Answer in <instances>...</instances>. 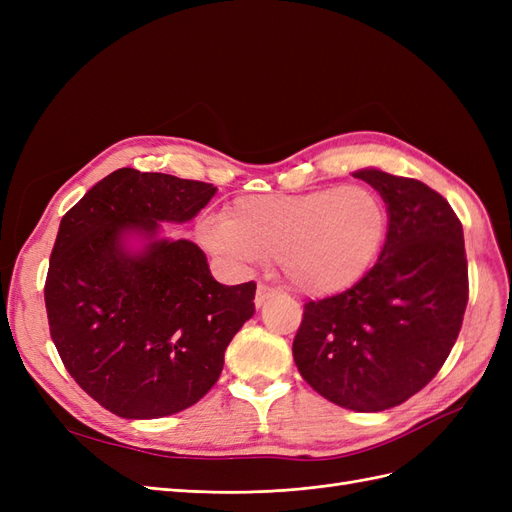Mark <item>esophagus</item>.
Masks as SVG:
<instances>
[{"label":"esophagus","mask_w":512,"mask_h":512,"mask_svg":"<svg viewBox=\"0 0 512 512\" xmlns=\"http://www.w3.org/2000/svg\"><path fill=\"white\" fill-rule=\"evenodd\" d=\"M275 290L271 288V286H267V284H258V288H256V299H254V303H256V307H262L265 305L271 297H275Z\"/></svg>","instance_id":"1"}]
</instances>
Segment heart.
<instances>
[{"mask_svg": "<svg viewBox=\"0 0 512 512\" xmlns=\"http://www.w3.org/2000/svg\"><path fill=\"white\" fill-rule=\"evenodd\" d=\"M389 215L365 185L301 194L241 196L196 226L198 241L230 265L277 258L286 280L305 294L333 297L359 284L384 245Z\"/></svg>", "mask_w": 512, "mask_h": 512, "instance_id": "b5f03b06", "label": "heart"}]
</instances>
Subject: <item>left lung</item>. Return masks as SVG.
<instances>
[{"label":"left lung","instance_id":"obj_1","mask_svg":"<svg viewBox=\"0 0 512 512\" xmlns=\"http://www.w3.org/2000/svg\"><path fill=\"white\" fill-rule=\"evenodd\" d=\"M389 213L380 258L350 290L305 303L292 356L303 380L333 404L382 412L438 374L468 305L461 222L429 185L361 168Z\"/></svg>","mask_w":512,"mask_h":512}]
</instances>
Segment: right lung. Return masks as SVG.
Segmentation results:
<instances>
[{
    "mask_svg": "<svg viewBox=\"0 0 512 512\" xmlns=\"http://www.w3.org/2000/svg\"><path fill=\"white\" fill-rule=\"evenodd\" d=\"M213 194L211 183L119 168L61 218L44 286L51 337L76 384L117 416L194 406L254 316V282L224 286L196 243L160 235Z\"/></svg>",
    "mask_w": 512,
    "mask_h": 512,
    "instance_id": "right-lung-1",
    "label": "right lung"
}]
</instances>
